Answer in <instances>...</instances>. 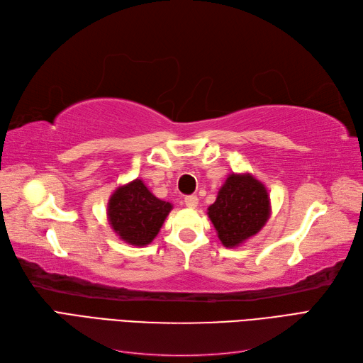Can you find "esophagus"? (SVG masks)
Listing matches in <instances>:
<instances>
[{
	"mask_svg": "<svg viewBox=\"0 0 363 363\" xmlns=\"http://www.w3.org/2000/svg\"><path fill=\"white\" fill-rule=\"evenodd\" d=\"M184 204H186V207L195 208L196 206H199V196H196V195L186 196V199H184Z\"/></svg>",
	"mask_w": 363,
	"mask_h": 363,
	"instance_id": "1",
	"label": "esophagus"
}]
</instances>
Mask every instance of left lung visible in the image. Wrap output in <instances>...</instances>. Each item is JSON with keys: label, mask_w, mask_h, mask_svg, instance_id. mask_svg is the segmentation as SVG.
I'll return each instance as SVG.
<instances>
[{"label": "left lung", "mask_w": 363, "mask_h": 363, "mask_svg": "<svg viewBox=\"0 0 363 363\" xmlns=\"http://www.w3.org/2000/svg\"><path fill=\"white\" fill-rule=\"evenodd\" d=\"M207 215L223 245L233 248L257 235L271 215L265 184L251 174H230Z\"/></svg>", "instance_id": "1"}]
</instances>
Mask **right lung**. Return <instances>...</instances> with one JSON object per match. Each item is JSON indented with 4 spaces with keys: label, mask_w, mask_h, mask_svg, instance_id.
<instances>
[{
    "label": "right lung",
    "mask_w": 363,
    "mask_h": 363,
    "mask_svg": "<svg viewBox=\"0 0 363 363\" xmlns=\"http://www.w3.org/2000/svg\"><path fill=\"white\" fill-rule=\"evenodd\" d=\"M172 204L152 195L140 179H136L112 194L107 204L108 224L124 242L145 247L152 242Z\"/></svg>",
    "instance_id": "1"
}]
</instances>
